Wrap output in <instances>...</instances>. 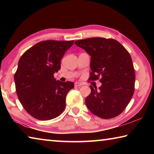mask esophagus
<instances>
[{
    "label": "esophagus",
    "instance_id": "34e87169",
    "mask_svg": "<svg viewBox=\"0 0 154 154\" xmlns=\"http://www.w3.org/2000/svg\"><path fill=\"white\" fill-rule=\"evenodd\" d=\"M83 84L80 82H75V87H81Z\"/></svg>",
    "mask_w": 154,
    "mask_h": 154
}]
</instances>
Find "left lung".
I'll return each instance as SVG.
<instances>
[{"instance_id": "1", "label": "left lung", "mask_w": 154, "mask_h": 154, "mask_svg": "<svg viewBox=\"0 0 154 154\" xmlns=\"http://www.w3.org/2000/svg\"><path fill=\"white\" fill-rule=\"evenodd\" d=\"M75 45L91 56L89 81L100 79L99 90L90 85L85 104L95 116L111 119L122 113L133 96L135 74L132 60L126 49L113 38H88Z\"/></svg>"}]
</instances>
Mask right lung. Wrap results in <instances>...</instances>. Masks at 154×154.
Listing matches in <instances>:
<instances>
[{
	"label": "right lung",
	"instance_id": "obj_1",
	"mask_svg": "<svg viewBox=\"0 0 154 154\" xmlns=\"http://www.w3.org/2000/svg\"><path fill=\"white\" fill-rule=\"evenodd\" d=\"M73 43L41 41L21 56L14 75L15 90L23 107L33 118L49 120L64 110L66 96L74 83L56 81L54 74L60 69L61 59Z\"/></svg>",
	"mask_w": 154,
	"mask_h": 154
}]
</instances>
